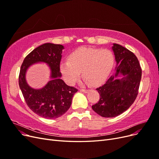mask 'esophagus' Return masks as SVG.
<instances>
[{"label": "esophagus", "mask_w": 159, "mask_h": 159, "mask_svg": "<svg viewBox=\"0 0 159 159\" xmlns=\"http://www.w3.org/2000/svg\"><path fill=\"white\" fill-rule=\"evenodd\" d=\"M81 91H82L84 93H87L88 92V89H80Z\"/></svg>", "instance_id": "obj_1"}]
</instances>
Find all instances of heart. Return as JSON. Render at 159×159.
<instances>
[{
  "label": "heart",
  "mask_w": 159,
  "mask_h": 159,
  "mask_svg": "<svg viewBox=\"0 0 159 159\" xmlns=\"http://www.w3.org/2000/svg\"><path fill=\"white\" fill-rule=\"evenodd\" d=\"M115 57L108 49L81 47L72 52L68 60L61 61L60 71L67 84H74L82 71L84 78L91 85L105 81L114 66Z\"/></svg>",
  "instance_id": "heart-1"
}]
</instances>
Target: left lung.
Masks as SVG:
<instances>
[{"label": "left lung", "mask_w": 159, "mask_h": 159, "mask_svg": "<svg viewBox=\"0 0 159 159\" xmlns=\"http://www.w3.org/2000/svg\"><path fill=\"white\" fill-rule=\"evenodd\" d=\"M113 50L118 64L116 73L96 89L100 98L91 107L103 117L118 116L131 107L137 98L141 80L142 70L136 56L117 44H113ZM119 74L125 75L121 80L116 78Z\"/></svg>", "instance_id": "obj_1"}]
</instances>
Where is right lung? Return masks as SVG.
<instances>
[{
    "mask_svg": "<svg viewBox=\"0 0 159 159\" xmlns=\"http://www.w3.org/2000/svg\"><path fill=\"white\" fill-rule=\"evenodd\" d=\"M64 46L46 43L28 54L20 67L18 83L26 103L34 113L46 119H56L64 115L71 106L72 98L78 91L68 86L60 78V64ZM47 63L52 71L51 80L41 90L31 89L26 83L25 74L28 67L34 63Z\"/></svg>",
    "mask_w": 159,
    "mask_h": 159,
    "instance_id": "1",
    "label": "right lung"
}]
</instances>
